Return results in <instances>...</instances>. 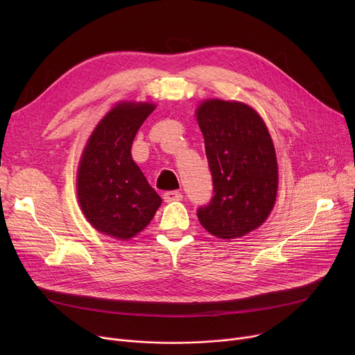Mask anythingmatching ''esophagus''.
<instances>
[{
	"mask_svg": "<svg viewBox=\"0 0 355 355\" xmlns=\"http://www.w3.org/2000/svg\"><path fill=\"white\" fill-rule=\"evenodd\" d=\"M182 198V194L180 193V191H166V193H164V200L166 201V202H171V201H178V200H181Z\"/></svg>",
	"mask_w": 355,
	"mask_h": 355,
	"instance_id": "34e87169",
	"label": "esophagus"
}]
</instances>
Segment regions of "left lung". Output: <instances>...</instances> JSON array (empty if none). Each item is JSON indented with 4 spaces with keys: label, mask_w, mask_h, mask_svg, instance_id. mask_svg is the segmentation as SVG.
Listing matches in <instances>:
<instances>
[{
    "label": "left lung",
    "mask_w": 355,
    "mask_h": 355,
    "mask_svg": "<svg viewBox=\"0 0 355 355\" xmlns=\"http://www.w3.org/2000/svg\"><path fill=\"white\" fill-rule=\"evenodd\" d=\"M197 121L214 193L197 217L218 239L245 236L262 225L276 201L277 162L269 130L250 106L220 99L202 102Z\"/></svg>",
    "instance_id": "left-lung-1"
}]
</instances>
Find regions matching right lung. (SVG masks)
<instances>
[{"label": "right lung", "mask_w": 355, "mask_h": 355, "mask_svg": "<svg viewBox=\"0 0 355 355\" xmlns=\"http://www.w3.org/2000/svg\"><path fill=\"white\" fill-rule=\"evenodd\" d=\"M155 109L151 103H119L98 123L78 173L79 204L96 230L130 239L153 220L161 197L130 155L135 135Z\"/></svg>", "instance_id": "obj_1"}]
</instances>
